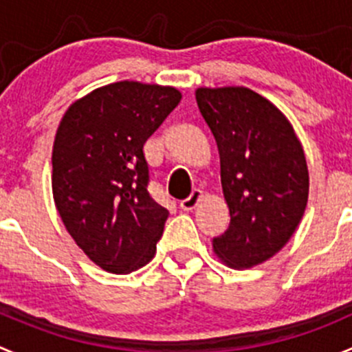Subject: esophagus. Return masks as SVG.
<instances>
[{"label":"esophagus","instance_id":"obj_1","mask_svg":"<svg viewBox=\"0 0 352 352\" xmlns=\"http://www.w3.org/2000/svg\"><path fill=\"white\" fill-rule=\"evenodd\" d=\"M201 199H203V190L194 189L192 192H190L189 197H186V199L180 201V208H182L184 211H190L201 203Z\"/></svg>","mask_w":352,"mask_h":352}]
</instances>
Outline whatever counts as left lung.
<instances>
[{
	"label": "left lung",
	"mask_w": 352,
	"mask_h": 352,
	"mask_svg": "<svg viewBox=\"0 0 352 352\" xmlns=\"http://www.w3.org/2000/svg\"><path fill=\"white\" fill-rule=\"evenodd\" d=\"M196 101L217 141L230 211V225L213 239V251L227 267L252 268L287 244L305 214V151L287 117L248 87H197Z\"/></svg>",
	"instance_id": "8db88e82"
}]
</instances>
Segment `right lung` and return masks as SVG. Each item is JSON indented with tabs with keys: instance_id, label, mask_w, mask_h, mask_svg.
I'll return each mask as SVG.
<instances>
[{
	"instance_id": "right-lung-1",
	"label": "right lung",
	"mask_w": 352,
	"mask_h": 352,
	"mask_svg": "<svg viewBox=\"0 0 352 352\" xmlns=\"http://www.w3.org/2000/svg\"><path fill=\"white\" fill-rule=\"evenodd\" d=\"M172 85L122 80L65 111L53 144V199L75 244L110 274L155 258L168 210L148 192L144 142L179 104Z\"/></svg>"
}]
</instances>
